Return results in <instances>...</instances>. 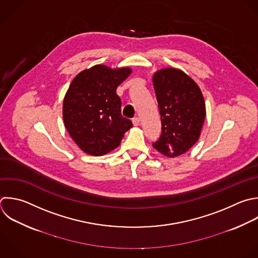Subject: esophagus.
<instances>
[{
	"label": "esophagus",
	"instance_id": "obj_1",
	"mask_svg": "<svg viewBox=\"0 0 258 258\" xmlns=\"http://www.w3.org/2000/svg\"><path fill=\"white\" fill-rule=\"evenodd\" d=\"M132 123H133V125H134V126H138V125L140 124V120H139V118H137V117L133 118V119H132Z\"/></svg>",
	"mask_w": 258,
	"mask_h": 258
}]
</instances>
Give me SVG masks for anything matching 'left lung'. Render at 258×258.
I'll list each match as a JSON object with an SVG mask.
<instances>
[{
	"instance_id": "1",
	"label": "left lung",
	"mask_w": 258,
	"mask_h": 258,
	"mask_svg": "<svg viewBox=\"0 0 258 258\" xmlns=\"http://www.w3.org/2000/svg\"><path fill=\"white\" fill-rule=\"evenodd\" d=\"M161 121V134L152 146L168 157L186 152L199 139L206 106L198 85L176 69H163L153 76Z\"/></svg>"
}]
</instances>
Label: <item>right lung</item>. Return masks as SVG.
<instances>
[{
    "label": "right lung",
    "mask_w": 258,
    "mask_h": 258,
    "mask_svg": "<svg viewBox=\"0 0 258 258\" xmlns=\"http://www.w3.org/2000/svg\"><path fill=\"white\" fill-rule=\"evenodd\" d=\"M129 68L112 70L98 64L81 72L72 82L62 115L66 128L88 154L104 155L117 148L132 122L121 114L116 90L131 74Z\"/></svg>",
    "instance_id": "right-lung-1"
}]
</instances>
